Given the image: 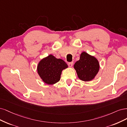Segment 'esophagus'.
I'll return each mask as SVG.
<instances>
[{
	"mask_svg": "<svg viewBox=\"0 0 127 127\" xmlns=\"http://www.w3.org/2000/svg\"><path fill=\"white\" fill-rule=\"evenodd\" d=\"M73 62H69V63H68V66H69V67H72V66H73Z\"/></svg>",
	"mask_w": 127,
	"mask_h": 127,
	"instance_id": "obj_1",
	"label": "esophagus"
}]
</instances>
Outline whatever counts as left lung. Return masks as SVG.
I'll return each instance as SVG.
<instances>
[{
    "mask_svg": "<svg viewBox=\"0 0 127 127\" xmlns=\"http://www.w3.org/2000/svg\"><path fill=\"white\" fill-rule=\"evenodd\" d=\"M74 68L81 80L88 82L95 78L99 71L100 64L95 57L83 52L80 60L74 64Z\"/></svg>",
    "mask_w": 127,
    "mask_h": 127,
    "instance_id": "obj_1",
    "label": "left lung"
}]
</instances>
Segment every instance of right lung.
Returning a JSON list of instances; mask_svg holds the SVG:
<instances>
[{
	"label": "right lung",
	"mask_w": 127,
	"mask_h": 127,
	"mask_svg": "<svg viewBox=\"0 0 127 127\" xmlns=\"http://www.w3.org/2000/svg\"><path fill=\"white\" fill-rule=\"evenodd\" d=\"M67 67V64L63 60L50 54L38 62L37 71L44 83L53 85L60 80L62 71Z\"/></svg>",
	"instance_id": "1"
}]
</instances>
